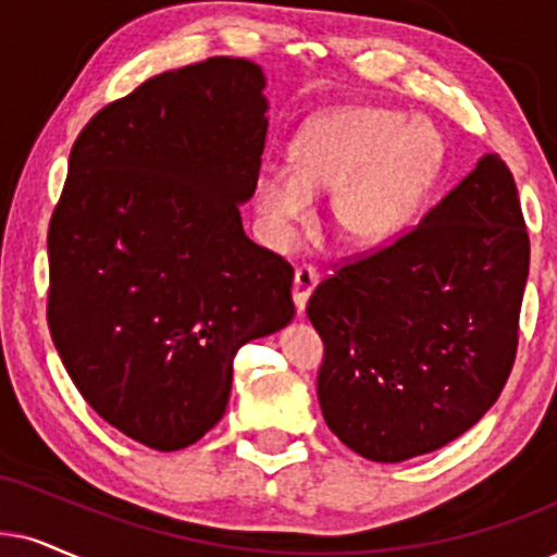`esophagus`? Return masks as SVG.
Segmentation results:
<instances>
[{
	"label": "esophagus",
	"mask_w": 557,
	"mask_h": 557,
	"mask_svg": "<svg viewBox=\"0 0 557 557\" xmlns=\"http://www.w3.org/2000/svg\"><path fill=\"white\" fill-rule=\"evenodd\" d=\"M315 285H319V272H315L313 267L302 264L295 270L293 302H295V308H298V313L306 311V302H308V298H311V293L315 290Z\"/></svg>",
	"instance_id": "1"
}]
</instances>
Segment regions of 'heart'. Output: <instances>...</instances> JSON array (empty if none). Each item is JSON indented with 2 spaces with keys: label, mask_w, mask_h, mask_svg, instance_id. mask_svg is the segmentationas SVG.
<instances>
[{
  "label": "heart",
  "mask_w": 557,
  "mask_h": 557,
  "mask_svg": "<svg viewBox=\"0 0 557 557\" xmlns=\"http://www.w3.org/2000/svg\"><path fill=\"white\" fill-rule=\"evenodd\" d=\"M442 159L426 121L398 110L347 108L319 117L293 140L290 166H264L257 213L277 249H290L315 218V195L334 193V223L349 244L380 246L408 226Z\"/></svg>",
  "instance_id": "heart-1"
}]
</instances>
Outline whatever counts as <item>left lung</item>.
<instances>
[{
	"label": "left lung",
	"instance_id": "8db88e82",
	"mask_svg": "<svg viewBox=\"0 0 557 557\" xmlns=\"http://www.w3.org/2000/svg\"><path fill=\"white\" fill-rule=\"evenodd\" d=\"M527 274L517 185L485 153L411 234L339 267L308 300L326 347L319 404L331 432L372 462L466 434L511 372Z\"/></svg>",
	"mask_w": 557,
	"mask_h": 557
}]
</instances>
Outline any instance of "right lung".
<instances>
[{
  "label": "right lung",
  "instance_id": "1",
  "mask_svg": "<svg viewBox=\"0 0 557 557\" xmlns=\"http://www.w3.org/2000/svg\"><path fill=\"white\" fill-rule=\"evenodd\" d=\"M267 79L218 55L144 82L76 138L48 228V326L100 417L172 453L210 432L246 342L293 321V267L244 234Z\"/></svg>",
  "mask_w": 557,
  "mask_h": 557
}]
</instances>
